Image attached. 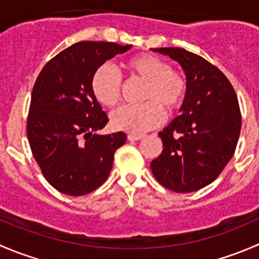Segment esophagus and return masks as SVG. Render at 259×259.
Returning a JSON list of instances; mask_svg holds the SVG:
<instances>
[{
    "label": "esophagus",
    "mask_w": 259,
    "mask_h": 259,
    "mask_svg": "<svg viewBox=\"0 0 259 259\" xmlns=\"http://www.w3.org/2000/svg\"><path fill=\"white\" fill-rule=\"evenodd\" d=\"M143 135H138V134H129L127 135V140H130V142H135V140H140L143 139Z\"/></svg>",
    "instance_id": "esophagus-1"
}]
</instances>
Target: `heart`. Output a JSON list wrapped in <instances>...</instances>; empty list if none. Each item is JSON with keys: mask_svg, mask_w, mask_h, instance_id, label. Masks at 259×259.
I'll list each match as a JSON object with an SVG mask.
<instances>
[{"mask_svg": "<svg viewBox=\"0 0 259 259\" xmlns=\"http://www.w3.org/2000/svg\"><path fill=\"white\" fill-rule=\"evenodd\" d=\"M129 79L144 81L140 100L142 105L121 106L110 116L111 126L122 132L140 133L156 127L165 114L176 113L185 100L188 80L184 72L171 69L165 60L151 54H139L121 64ZM95 100L104 108H114L121 98V79L108 65L98 67L90 80Z\"/></svg>", "mask_w": 259, "mask_h": 259, "instance_id": "1", "label": "heart"}]
</instances>
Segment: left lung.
Returning <instances> with one entry per match:
<instances>
[{"mask_svg":"<svg viewBox=\"0 0 259 259\" xmlns=\"http://www.w3.org/2000/svg\"><path fill=\"white\" fill-rule=\"evenodd\" d=\"M178 61L188 93L176 117L159 137L163 151L150 164L155 179L177 193L207 187L236 151L242 126L238 98L226 75L199 55L180 48L154 49Z\"/></svg>","mask_w":259,"mask_h":259,"instance_id":"left-lung-1","label":"left lung"}]
</instances>
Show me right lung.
I'll return each mask as SVG.
<instances>
[{
  "mask_svg": "<svg viewBox=\"0 0 259 259\" xmlns=\"http://www.w3.org/2000/svg\"><path fill=\"white\" fill-rule=\"evenodd\" d=\"M104 41H81L52 57L36 79L27 116L31 151L50 184L79 197L98 189L111 170L122 132L100 135L109 119L90 89L94 71L127 51Z\"/></svg>",
  "mask_w": 259,
  "mask_h": 259,
  "instance_id": "1",
  "label": "right lung"
}]
</instances>
